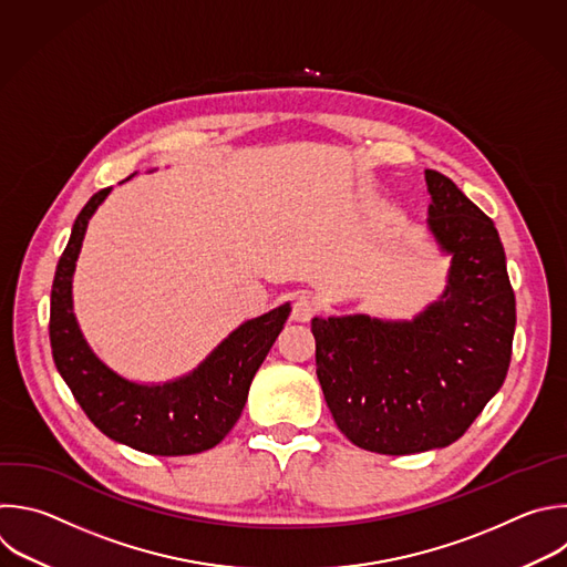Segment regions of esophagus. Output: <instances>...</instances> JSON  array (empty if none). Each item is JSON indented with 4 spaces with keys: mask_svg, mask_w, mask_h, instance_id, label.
I'll return each instance as SVG.
<instances>
[{
    "mask_svg": "<svg viewBox=\"0 0 567 567\" xmlns=\"http://www.w3.org/2000/svg\"><path fill=\"white\" fill-rule=\"evenodd\" d=\"M320 309L318 300L311 296V293H300L296 300H293V307H291V318L296 322H309L316 311Z\"/></svg>",
    "mask_w": 567,
    "mask_h": 567,
    "instance_id": "obj_1",
    "label": "esophagus"
}]
</instances>
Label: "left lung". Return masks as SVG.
<instances>
[{"label": "left lung", "mask_w": 567, "mask_h": 567, "mask_svg": "<svg viewBox=\"0 0 567 567\" xmlns=\"http://www.w3.org/2000/svg\"><path fill=\"white\" fill-rule=\"evenodd\" d=\"M430 229L452 254L443 300L412 322L313 318L316 373L338 430L405 456L458 441L501 390L516 327L498 231L443 173L425 171Z\"/></svg>", "instance_id": "1"}]
</instances>
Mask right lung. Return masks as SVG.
Segmentation results:
<instances>
[{"label":"right lung","mask_w":567,"mask_h":567,"mask_svg":"<svg viewBox=\"0 0 567 567\" xmlns=\"http://www.w3.org/2000/svg\"><path fill=\"white\" fill-rule=\"evenodd\" d=\"M111 186L80 212L51 289L49 336L58 371L89 421L109 439L153 456H184L216 447L236 425L256 371L291 311L289 305L240 324L194 373L166 385H135L84 342L73 316L71 278L86 225Z\"/></svg>","instance_id":"1"}]
</instances>
